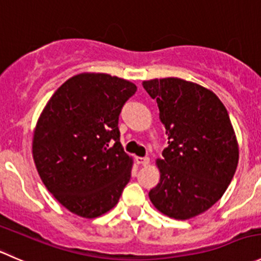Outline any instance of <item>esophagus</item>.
<instances>
[{
  "label": "esophagus",
  "instance_id": "obj_1",
  "mask_svg": "<svg viewBox=\"0 0 261 261\" xmlns=\"http://www.w3.org/2000/svg\"><path fill=\"white\" fill-rule=\"evenodd\" d=\"M136 162L138 165H143V166H146V165L149 164V159L148 157H136Z\"/></svg>",
  "mask_w": 261,
  "mask_h": 261
}]
</instances>
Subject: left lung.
I'll return each instance as SVG.
<instances>
[{
    "instance_id": "left-lung-1",
    "label": "left lung",
    "mask_w": 261,
    "mask_h": 261,
    "mask_svg": "<svg viewBox=\"0 0 261 261\" xmlns=\"http://www.w3.org/2000/svg\"><path fill=\"white\" fill-rule=\"evenodd\" d=\"M156 99L169 146L156 160L160 182L148 193L174 219L202 215L221 199L237 164L239 143L228 113L207 87L177 77L142 82Z\"/></svg>"
}]
</instances>
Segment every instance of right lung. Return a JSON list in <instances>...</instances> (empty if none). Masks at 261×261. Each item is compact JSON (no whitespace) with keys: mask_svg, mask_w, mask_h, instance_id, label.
Instances as JSON below:
<instances>
[{"mask_svg":"<svg viewBox=\"0 0 261 261\" xmlns=\"http://www.w3.org/2000/svg\"><path fill=\"white\" fill-rule=\"evenodd\" d=\"M137 91L128 80L84 72L67 80L44 107L33 134V159L46 189L64 208L96 218L117 205L133 159L118 120Z\"/></svg>","mask_w":261,"mask_h":261,"instance_id":"add662e5","label":"right lung"}]
</instances>
